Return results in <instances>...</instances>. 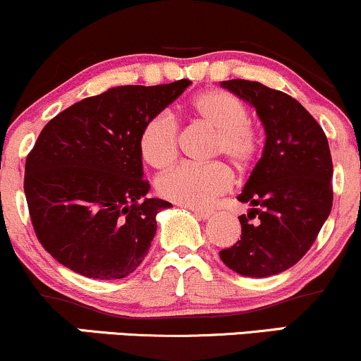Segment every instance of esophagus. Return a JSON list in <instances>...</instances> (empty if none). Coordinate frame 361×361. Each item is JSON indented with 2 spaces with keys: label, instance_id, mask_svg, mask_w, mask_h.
<instances>
[{
  "label": "esophagus",
  "instance_id": "obj_1",
  "mask_svg": "<svg viewBox=\"0 0 361 361\" xmlns=\"http://www.w3.org/2000/svg\"><path fill=\"white\" fill-rule=\"evenodd\" d=\"M190 210H192V214L193 215H197L198 219H209V217H212V212H210V210H205V209H197V207H188Z\"/></svg>",
  "mask_w": 361,
  "mask_h": 361
}]
</instances>
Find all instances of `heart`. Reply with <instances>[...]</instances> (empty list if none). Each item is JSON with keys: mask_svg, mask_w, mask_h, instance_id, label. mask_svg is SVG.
I'll list each match as a JSON object with an SVG mask.
<instances>
[{"mask_svg": "<svg viewBox=\"0 0 361 361\" xmlns=\"http://www.w3.org/2000/svg\"><path fill=\"white\" fill-rule=\"evenodd\" d=\"M195 120L215 130L210 156H224L239 173L255 166L261 151V135L247 120L246 105L224 90H209L190 103ZM140 154L152 168L163 169L178 156V123L169 111L151 117L140 132ZM233 186V173L221 161L209 164H180L156 180L163 198L186 207H205Z\"/></svg>", "mask_w": 361, "mask_h": 361, "instance_id": "heart-1", "label": "heart"}]
</instances>
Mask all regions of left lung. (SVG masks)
Listing matches in <instances>:
<instances>
[{
    "label": "left lung",
    "mask_w": 361,
    "mask_h": 361,
    "mask_svg": "<svg viewBox=\"0 0 361 361\" xmlns=\"http://www.w3.org/2000/svg\"><path fill=\"white\" fill-rule=\"evenodd\" d=\"M255 106L264 127L263 154L238 200L241 241L219 252L227 268L251 279L279 275L302 259L333 207V159L321 126L295 98L258 81L221 82ZM257 217L256 223H250Z\"/></svg>",
    "instance_id": "1"
}]
</instances>
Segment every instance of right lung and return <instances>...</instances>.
I'll return each instance as SVG.
<instances>
[{
  "label": "right lung",
  "instance_id": "right-lung-1",
  "mask_svg": "<svg viewBox=\"0 0 361 361\" xmlns=\"http://www.w3.org/2000/svg\"><path fill=\"white\" fill-rule=\"evenodd\" d=\"M192 85L117 86L56 115L25 163V197L37 238L66 268L97 280L126 279L146 258L156 215L147 198L140 132Z\"/></svg>",
  "mask_w": 361,
  "mask_h": 361
}]
</instances>
